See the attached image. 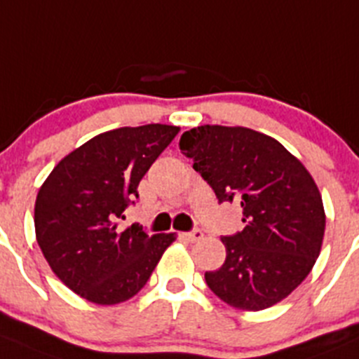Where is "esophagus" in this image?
Instances as JSON below:
<instances>
[{
    "mask_svg": "<svg viewBox=\"0 0 359 359\" xmlns=\"http://www.w3.org/2000/svg\"><path fill=\"white\" fill-rule=\"evenodd\" d=\"M183 236L187 238V240L189 241H199V240H203L204 238V234H203V231H201V229H194V231H190V233H185L183 234Z\"/></svg>",
    "mask_w": 359,
    "mask_h": 359,
    "instance_id": "1",
    "label": "esophagus"
}]
</instances>
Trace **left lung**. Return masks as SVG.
<instances>
[{
  "mask_svg": "<svg viewBox=\"0 0 359 359\" xmlns=\"http://www.w3.org/2000/svg\"><path fill=\"white\" fill-rule=\"evenodd\" d=\"M180 149L218 203L238 199L243 210V231L222 238L225 262L204 273L208 287L250 312L287 298L316 264L326 227L305 165L278 141L245 126H197L182 135Z\"/></svg>",
  "mask_w": 359,
  "mask_h": 359,
  "instance_id": "8db88e82",
  "label": "left lung"
}]
</instances>
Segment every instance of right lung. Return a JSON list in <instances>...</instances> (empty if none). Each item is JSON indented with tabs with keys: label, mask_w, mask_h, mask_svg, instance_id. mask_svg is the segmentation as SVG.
Returning a JSON list of instances; mask_svg holds the SVG:
<instances>
[{
	"label": "right lung",
	"mask_w": 359,
	"mask_h": 359,
	"mask_svg": "<svg viewBox=\"0 0 359 359\" xmlns=\"http://www.w3.org/2000/svg\"><path fill=\"white\" fill-rule=\"evenodd\" d=\"M177 126H123L68 153L40 187L36 241L50 269L68 289L97 305L137 294L176 234L149 236L142 225L123 227V211L170 144Z\"/></svg>",
	"instance_id": "add662e5"
}]
</instances>
